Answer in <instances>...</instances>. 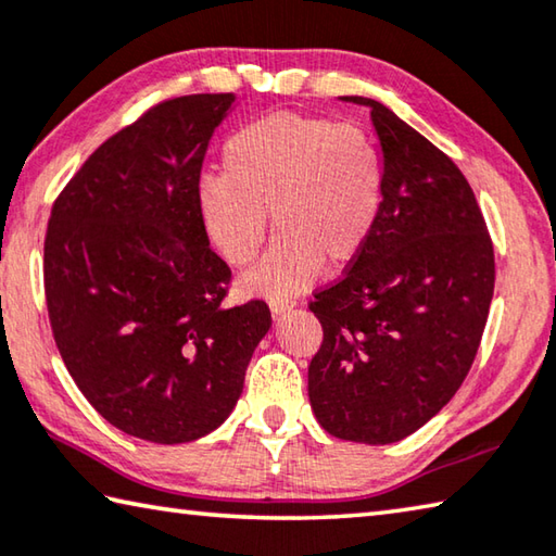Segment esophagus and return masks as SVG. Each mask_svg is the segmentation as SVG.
<instances>
[{
    "label": "esophagus",
    "instance_id": "obj_1",
    "mask_svg": "<svg viewBox=\"0 0 556 556\" xmlns=\"http://www.w3.org/2000/svg\"><path fill=\"white\" fill-rule=\"evenodd\" d=\"M291 308H294V301H289V299H279V296L269 299V311H271V316H281V313H287V311H291Z\"/></svg>",
    "mask_w": 556,
    "mask_h": 556
}]
</instances>
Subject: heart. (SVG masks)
Listing matches in <instances>:
<instances>
[{
	"instance_id": "obj_1",
	"label": "heart",
	"mask_w": 556,
	"mask_h": 556,
	"mask_svg": "<svg viewBox=\"0 0 556 556\" xmlns=\"http://www.w3.org/2000/svg\"><path fill=\"white\" fill-rule=\"evenodd\" d=\"M224 175L199 181L197 204L214 248L250 265L277 230L265 260L243 277L257 296H287L328 269H348L367 250L387 197V167L367 130L332 118L262 116L220 150Z\"/></svg>"
}]
</instances>
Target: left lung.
Listing matches in <instances>:
<instances>
[{
  "instance_id": "obj_1",
  "label": "left lung",
  "mask_w": 556,
  "mask_h": 556,
  "mask_svg": "<svg viewBox=\"0 0 556 556\" xmlns=\"http://www.w3.org/2000/svg\"><path fill=\"white\" fill-rule=\"evenodd\" d=\"M387 197L367 250L308 308L323 342L308 399L332 438L389 445L447 406L469 375L493 299V243L452 160L367 97Z\"/></svg>"
}]
</instances>
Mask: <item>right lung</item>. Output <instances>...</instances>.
Returning <instances> with one entry per match:
<instances>
[{
	"mask_svg": "<svg viewBox=\"0 0 556 556\" xmlns=\"http://www.w3.org/2000/svg\"><path fill=\"white\" fill-rule=\"evenodd\" d=\"M236 94L148 109L99 146L50 211L46 304L70 377L111 426L157 445L208 435L243 393L265 301L226 308L197 187Z\"/></svg>",
	"mask_w": 556,
	"mask_h": 556,
	"instance_id": "right-lung-1",
	"label": "right lung"
}]
</instances>
